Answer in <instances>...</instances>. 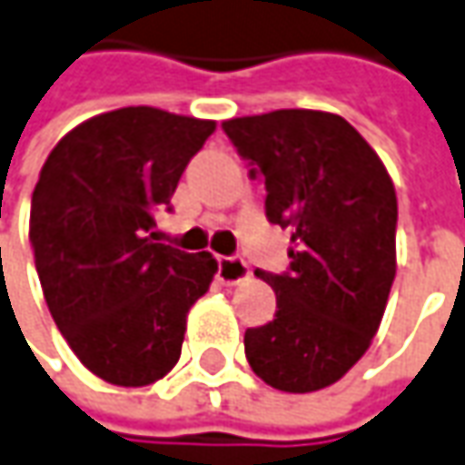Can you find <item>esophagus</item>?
<instances>
[{
    "instance_id": "obj_1",
    "label": "esophagus",
    "mask_w": 465,
    "mask_h": 465,
    "mask_svg": "<svg viewBox=\"0 0 465 465\" xmlns=\"http://www.w3.org/2000/svg\"><path fill=\"white\" fill-rule=\"evenodd\" d=\"M217 277L224 284H238L242 279L251 277V269L241 256H220L217 259Z\"/></svg>"
}]
</instances>
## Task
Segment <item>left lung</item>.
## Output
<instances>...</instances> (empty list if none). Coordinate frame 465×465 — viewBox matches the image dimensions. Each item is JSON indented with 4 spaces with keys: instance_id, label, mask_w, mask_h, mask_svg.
I'll return each mask as SVG.
<instances>
[{
    "instance_id": "8db88e82",
    "label": "left lung",
    "mask_w": 465,
    "mask_h": 465,
    "mask_svg": "<svg viewBox=\"0 0 465 465\" xmlns=\"http://www.w3.org/2000/svg\"><path fill=\"white\" fill-rule=\"evenodd\" d=\"M263 178L266 217L292 227L290 272H256L277 315L245 331L261 381L311 393L344 378L372 344L396 277V188L383 160L336 114L282 108L223 121Z\"/></svg>"
}]
</instances>
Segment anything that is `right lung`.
I'll return each instance as SVG.
<instances>
[{
    "label": "right lung",
    "mask_w": 465,
    "mask_h": 465,
    "mask_svg": "<svg viewBox=\"0 0 465 465\" xmlns=\"http://www.w3.org/2000/svg\"><path fill=\"white\" fill-rule=\"evenodd\" d=\"M214 129L129 105L82 121L45 157L30 202L35 272L66 344L105 383L165 378L188 311L214 279L212 253H183L150 232Z\"/></svg>",
    "instance_id": "1"
}]
</instances>
